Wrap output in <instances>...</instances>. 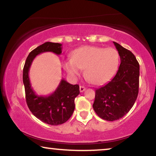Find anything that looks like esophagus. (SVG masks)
<instances>
[{
  "label": "esophagus",
  "instance_id": "1",
  "mask_svg": "<svg viewBox=\"0 0 156 156\" xmlns=\"http://www.w3.org/2000/svg\"><path fill=\"white\" fill-rule=\"evenodd\" d=\"M86 90V88H85L84 87H82V86H80V92H83V91Z\"/></svg>",
  "mask_w": 156,
  "mask_h": 156
}]
</instances>
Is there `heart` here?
Segmentation results:
<instances>
[{
    "label": "heart",
    "instance_id": "1",
    "mask_svg": "<svg viewBox=\"0 0 156 156\" xmlns=\"http://www.w3.org/2000/svg\"><path fill=\"white\" fill-rule=\"evenodd\" d=\"M119 56L114 48L84 46L74 50L72 58L66 59L62 66L69 76L75 78L84 69V76L94 84L107 82L116 71Z\"/></svg>",
    "mask_w": 156,
    "mask_h": 156
}]
</instances>
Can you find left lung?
<instances>
[{
    "mask_svg": "<svg viewBox=\"0 0 156 156\" xmlns=\"http://www.w3.org/2000/svg\"><path fill=\"white\" fill-rule=\"evenodd\" d=\"M114 42L120 56L118 71L110 82L96 89L93 108L100 118L113 121L125 116L133 107L138 94L139 64L135 55Z\"/></svg>",
    "mask_w": 156,
    "mask_h": 156,
    "instance_id": "left-lung-1",
    "label": "left lung"
}]
</instances>
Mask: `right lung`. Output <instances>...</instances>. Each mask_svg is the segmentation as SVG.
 Listing matches in <instances>:
<instances>
[{"label": "right lung", "instance_id": "obj_1", "mask_svg": "<svg viewBox=\"0 0 156 156\" xmlns=\"http://www.w3.org/2000/svg\"><path fill=\"white\" fill-rule=\"evenodd\" d=\"M46 52L61 55L62 44L47 42L31 51L23 68V80L26 102L30 112L42 122L57 126L65 123L73 114L75 108L74 99L80 94V87L78 84H69L62 79L51 94L40 96L35 94L30 81V68L37 55Z\"/></svg>", "mask_w": 156, "mask_h": 156}]
</instances>
